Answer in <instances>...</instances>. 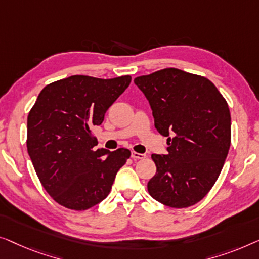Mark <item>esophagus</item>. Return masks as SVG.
<instances>
[{
	"instance_id": "1",
	"label": "esophagus",
	"mask_w": 259,
	"mask_h": 259,
	"mask_svg": "<svg viewBox=\"0 0 259 259\" xmlns=\"http://www.w3.org/2000/svg\"><path fill=\"white\" fill-rule=\"evenodd\" d=\"M131 157H133L134 161H137V159H144L145 157H147V155L140 154V152H136V151H133V152H131Z\"/></svg>"
}]
</instances>
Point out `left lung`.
Returning a JSON list of instances; mask_svg holds the SVG:
<instances>
[{
    "mask_svg": "<svg viewBox=\"0 0 259 259\" xmlns=\"http://www.w3.org/2000/svg\"><path fill=\"white\" fill-rule=\"evenodd\" d=\"M135 84L152 109L155 128L166 136V155L151 156L152 198L183 209L205 197L220 176L231 144L228 102L210 79L176 68L138 76Z\"/></svg>",
    "mask_w": 259,
    "mask_h": 259,
    "instance_id": "1",
    "label": "left lung"
}]
</instances>
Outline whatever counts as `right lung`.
Returning <instances> with one entry per match:
<instances>
[{"mask_svg": "<svg viewBox=\"0 0 259 259\" xmlns=\"http://www.w3.org/2000/svg\"><path fill=\"white\" fill-rule=\"evenodd\" d=\"M130 82V75L109 79L74 75L39 93L28 115L27 149L39 182L60 205L83 211L110 192L131 152L95 150L92 129L102 124Z\"/></svg>", "mask_w": 259, "mask_h": 259, "instance_id": "1", "label": "right lung"}]
</instances>
